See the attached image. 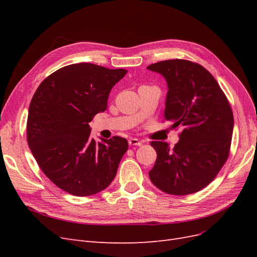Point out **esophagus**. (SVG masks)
<instances>
[{"label": "esophagus", "mask_w": 257, "mask_h": 257, "mask_svg": "<svg viewBox=\"0 0 257 257\" xmlns=\"http://www.w3.org/2000/svg\"><path fill=\"white\" fill-rule=\"evenodd\" d=\"M128 145L130 146H142L143 143L137 138H131L128 141Z\"/></svg>", "instance_id": "esophagus-1"}]
</instances>
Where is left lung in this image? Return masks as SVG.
Returning a JSON list of instances; mask_svg holds the SVG:
<instances>
[{
    "instance_id": "8db88e82",
    "label": "left lung",
    "mask_w": 257,
    "mask_h": 257,
    "mask_svg": "<svg viewBox=\"0 0 257 257\" xmlns=\"http://www.w3.org/2000/svg\"><path fill=\"white\" fill-rule=\"evenodd\" d=\"M167 82L164 118L182 127L178 144L152 142L158 158L151 182L172 195H188L211 182L226 162L234 115L214 77L186 60H166L147 67Z\"/></svg>"
}]
</instances>
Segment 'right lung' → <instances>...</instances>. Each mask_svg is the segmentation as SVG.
Returning <instances> with one entry per match:
<instances>
[{"instance_id": "obj_1", "label": "right lung", "mask_w": 257, "mask_h": 257, "mask_svg": "<svg viewBox=\"0 0 257 257\" xmlns=\"http://www.w3.org/2000/svg\"><path fill=\"white\" fill-rule=\"evenodd\" d=\"M127 71L92 63L58 69L37 88L27 123L29 148L44 174L76 196L105 190L127 151L125 138L91 137L89 122L107 109L113 85Z\"/></svg>"}]
</instances>
